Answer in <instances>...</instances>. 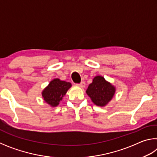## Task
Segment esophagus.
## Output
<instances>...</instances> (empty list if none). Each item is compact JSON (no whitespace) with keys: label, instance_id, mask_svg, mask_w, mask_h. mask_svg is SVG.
I'll return each instance as SVG.
<instances>
[{"label":"esophagus","instance_id":"1","mask_svg":"<svg viewBox=\"0 0 157 157\" xmlns=\"http://www.w3.org/2000/svg\"><path fill=\"white\" fill-rule=\"evenodd\" d=\"M78 85L79 87H81V88H84V87H85V82L84 81H82Z\"/></svg>","mask_w":157,"mask_h":157}]
</instances>
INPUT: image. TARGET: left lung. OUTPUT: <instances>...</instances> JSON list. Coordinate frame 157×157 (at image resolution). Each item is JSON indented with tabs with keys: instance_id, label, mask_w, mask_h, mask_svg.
<instances>
[{
	"instance_id": "left-lung-1",
	"label": "left lung",
	"mask_w": 157,
	"mask_h": 157,
	"mask_svg": "<svg viewBox=\"0 0 157 157\" xmlns=\"http://www.w3.org/2000/svg\"><path fill=\"white\" fill-rule=\"evenodd\" d=\"M115 91V87L106 81L103 77L96 76L86 92L95 105L103 107L112 99Z\"/></svg>"
}]
</instances>
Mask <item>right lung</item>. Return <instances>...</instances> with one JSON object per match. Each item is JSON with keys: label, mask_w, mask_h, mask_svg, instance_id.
I'll return each mask as SVG.
<instances>
[{"label": "right lung", "mask_w": 157, "mask_h": 157, "mask_svg": "<svg viewBox=\"0 0 157 157\" xmlns=\"http://www.w3.org/2000/svg\"><path fill=\"white\" fill-rule=\"evenodd\" d=\"M71 86L70 82L54 79L42 92V96L48 104L52 107H56Z\"/></svg>", "instance_id": "1"}]
</instances>
